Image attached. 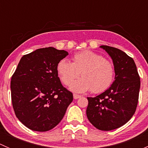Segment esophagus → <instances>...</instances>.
I'll return each instance as SVG.
<instances>
[{"instance_id": "34e87169", "label": "esophagus", "mask_w": 148, "mask_h": 148, "mask_svg": "<svg viewBox=\"0 0 148 148\" xmlns=\"http://www.w3.org/2000/svg\"><path fill=\"white\" fill-rule=\"evenodd\" d=\"M73 96H74V99H79V97H81V96H80L79 95H77V94H74V95H73Z\"/></svg>"}]
</instances>
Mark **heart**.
Returning <instances> with one entry per match:
<instances>
[{
    "label": "heart",
    "instance_id": "b5f03b06",
    "mask_svg": "<svg viewBox=\"0 0 148 148\" xmlns=\"http://www.w3.org/2000/svg\"><path fill=\"white\" fill-rule=\"evenodd\" d=\"M59 79L64 85L71 82L81 74L83 78L71 84V89L76 92L89 90L92 93L104 92L114 82V68L112 63L102 55L91 51L78 52L72 56V63L61 60L57 64Z\"/></svg>",
    "mask_w": 148,
    "mask_h": 148
}]
</instances>
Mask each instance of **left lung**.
I'll return each instance as SVG.
<instances>
[{"mask_svg": "<svg viewBox=\"0 0 148 148\" xmlns=\"http://www.w3.org/2000/svg\"><path fill=\"white\" fill-rule=\"evenodd\" d=\"M111 56L115 80L110 88L95 97H87L86 116L98 130L110 131L128 122L136 111L140 78L133 59L117 48L102 45Z\"/></svg>", "mask_w": 148, "mask_h": 148, "instance_id": "1", "label": "left lung"}]
</instances>
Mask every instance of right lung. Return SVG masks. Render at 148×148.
I'll return each mask as SVG.
<instances>
[{"label":"right lung","instance_id":"1","mask_svg":"<svg viewBox=\"0 0 148 148\" xmlns=\"http://www.w3.org/2000/svg\"><path fill=\"white\" fill-rule=\"evenodd\" d=\"M53 47L38 49L22 56L11 77V101L16 116L30 130L46 132L56 127L73 100L62 86L57 64L68 56Z\"/></svg>","mask_w":148,"mask_h":148}]
</instances>
